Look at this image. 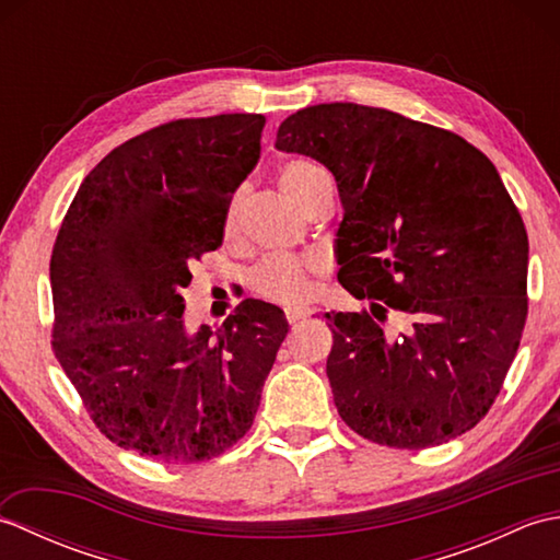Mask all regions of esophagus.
Returning a JSON list of instances; mask_svg holds the SVG:
<instances>
[{
  "instance_id": "obj_1",
  "label": "esophagus",
  "mask_w": 560,
  "mask_h": 560,
  "mask_svg": "<svg viewBox=\"0 0 560 560\" xmlns=\"http://www.w3.org/2000/svg\"><path fill=\"white\" fill-rule=\"evenodd\" d=\"M305 317H311V311H305V307H287V323L289 325L303 323Z\"/></svg>"
}]
</instances>
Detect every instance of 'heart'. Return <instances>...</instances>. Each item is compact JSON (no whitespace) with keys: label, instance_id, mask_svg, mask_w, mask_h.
I'll return each mask as SVG.
<instances>
[{"label":"heart","instance_id":"1","mask_svg":"<svg viewBox=\"0 0 560 560\" xmlns=\"http://www.w3.org/2000/svg\"><path fill=\"white\" fill-rule=\"evenodd\" d=\"M277 180L293 205H299L303 211L315 199L319 187L329 183L327 173L317 163L305 159H293L279 165ZM235 219V201L229 211V223ZM325 257L307 255V257H291L277 255L261 259L259 265L249 271V287L257 295L281 305H293L307 299L313 289V273L325 269Z\"/></svg>","mask_w":560,"mask_h":560}]
</instances>
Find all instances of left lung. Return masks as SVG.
I'll list each match as a JSON object with an SVG mask.
<instances>
[{
    "label": "left lung",
    "instance_id": "left-lung-1",
    "mask_svg": "<svg viewBox=\"0 0 560 560\" xmlns=\"http://www.w3.org/2000/svg\"><path fill=\"white\" fill-rule=\"evenodd\" d=\"M277 149L331 171L339 281L371 313H327V377L361 438L423 450L471 431L501 395L527 323L529 241L495 165L467 139L385 108L323 103ZM397 312L408 329H384Z\"/></svg>",
    "mask_w": 560,
    "mask_h": 560
}]
</instances>
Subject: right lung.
<instances>
[{"mask_svg":"<svg viewBox=\"0 0 560 560\" xmlns=\"http://www.w3.org/2000/svg\"><path fill=\"white\" fill-rule=\"evenodd\" d=\"M265 115L185 117L113 149L79 187L50 259L52 351L98 431L165 464L233 447L255 421L289 325L245 299L187 331L189 265L221 247Z\"/></svg>","mask_w":560,"mask_h":560,"instance_id":"1","label":"right lung"}]
</instances>
